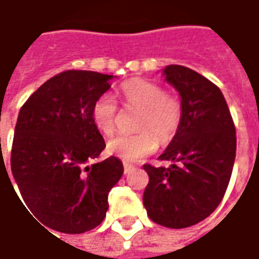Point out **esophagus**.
I'll list each match as a JSON object with an SVG mask.
<instances>
[{"label": "esophagus", "mask_w": 259, "mask_h": 259, "mask_svg": "<svg viewBox=\"0 0 259 259\" xmlns=\"http://www.w3.org/2000/svg\"><path fill=\"white\" fill-rule=\"evenodd\" d=\"M123 169H124V174H130L133 169H135V167H133V165H130V164H127V162H124Z\"/></svg>", "instance_id": "obj_1"}]
</instances>
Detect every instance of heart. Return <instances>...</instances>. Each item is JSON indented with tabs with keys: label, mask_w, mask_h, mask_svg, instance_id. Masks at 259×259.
<instances>
[{
	"label": "heart",
	"mask_w": 259,
	"mask_h": 259,
	"mask_svg": "<svg viewBox=\"0 0 259 259\" xmlns=\"http://www.w3.org/2000/svg\"><path fill=\"white\" fill-rule=\"evenodd\" d=\"M124 102L142 109L137 135H119L108 143V151L120 160L135 162L154 153L161 143L177 135L182 122V104L172 94L147 79L132 78L122 84ZM117 105L111 94L101 95L92 106V119L102 133L111 135L116 126Z\"/></svg>",
	"instance_id": "obj_1"
}]
</instances>
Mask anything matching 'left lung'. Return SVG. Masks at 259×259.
I'll list each match as a JSON object with an SVG mask.
<instances>
[{
	"label": "left lung",
	"mask_w": 259,
	"mask_h": 259,
	"mask_svg": "<svg viewBox=\"0 0 259 259\" xmlns=\"http://www.w3.org/2000/svg\"><path fill=\"white\" fill-rule=\"evenodd\" d=\"M164 75L180 92L182 122L158 157L171 165H143L148 174L143 203L154 223L185 229L205 220L223 199L236 160V126L211 81L177 64L165 67Z\"/></svg>",
	"instance_id": "left-lung-1"
}]
</instances>
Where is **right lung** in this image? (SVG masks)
Masks as SVG:
<instances>
[{
	"label": "right lung",
	"instance_id": "right-lung-1",
	"mask_svg": "<svg viewBox=\"0 0 259 259\" xmlns=\"http://www.w3.org/2000/svg\"><path fill=\"white\" fill-rule=\"evenodd\" d=\"M112 78L67 70L39 87L19 111L11 169L29 211L52 230L79 234L102 223L109 191L123 174L113 155L91 162L105 148L92 106Z\"/></svg>",
	"mask_w": 259,
	"mask_h": 259
}]
</instances>
